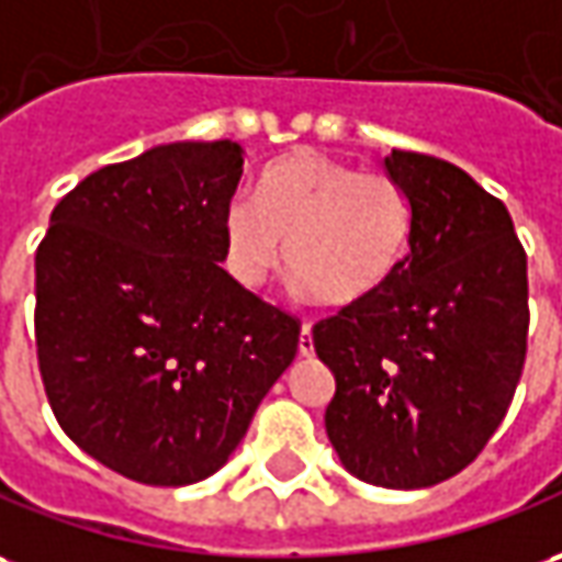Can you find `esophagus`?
I'll return each instance as SVG.
<instances>
[{
	"mask_svg": "<svg viewBox=\"0 0 562 562\" xmlns=\"http://www.w3.org/2000/svg\"><path fill=\"white\" fill-rule=\"evenodd\" d=\"M315 351V339H312V324H303V333H300V355L308 358Z\"/></svg>",
	"mask_w": 562,
	"mask_h": 562,
	"instance_id": "obj_1",
	"label": "esophagus"
}]
</instances>
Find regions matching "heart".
Returning a JSON list of instances; mask_svg holds the SVG:
<instances>
[{"instance_id": "obj_1", "label": "heart", "mask_w": 562, "mask_h": 562, "mask_svg": "<svg viewBox=\"0 0 562 562\" xmlns=\"http://www.w3.org/2000/svg\"><path fill=\"white\" fill-rule=\"evenodd\" d=\"M413 204L389 173H358L318 153H293L259 173L257 204L235 199L223 216L226 266L262 288L288 244L300 288L327 305L363 303L401 269Z\"/></svg>"}]
</instances>
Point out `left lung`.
<instances>
[{"label":"left lung","mask_w":562,"mask_h":562,"mask_svg":"<svg viewBox=\"0 0 562 562\" xmlns=\"http://www.w3.org/2000/svg\"><path fill=\"white\" fill-rule=\"evenodd\" d=\"M413 204L409 254L363 303L312 327L336 376L327 437L367 483L422 490L468 468L508 413L526 361V250L508 207L465 170L385 158Z\"/></svg>","instance_id":"8db88e82"}]
</instances>
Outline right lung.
<instances>
[{
    "label": "right lung",
    "mask_w": 562,
    "mask_h": 562,
    "mask_svg": "<svg viewBox=\"0 0 562 562\" xmlns=\"http://www.w3.org/2000/svg\"><path fill=\"white\" fill-rule=\"evenodd\" d=\"M232 140L168 143L94 170L36 250V358L69 440L127 481L226 465L300 348V321L220 262L241 180Z\"/></svg>",
    "instance_id": "add662e5"
}]
</instances>
